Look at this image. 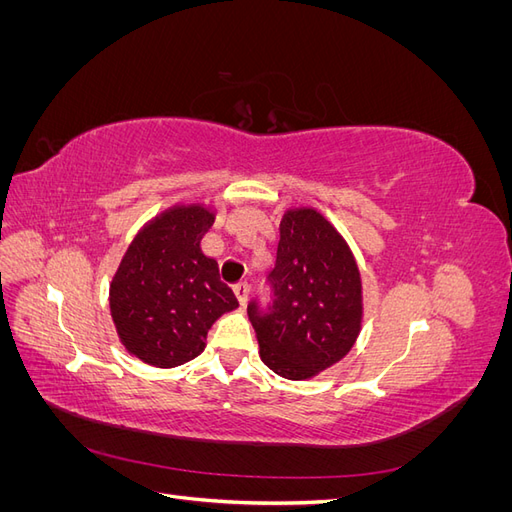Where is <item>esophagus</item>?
Listing matches in <instances>:
<instances>
[{
  "label": "esophagus",
  "instance_id": "obj_1",
  "mask_svg": "<svg viewBox=\"0 0 512 512\" xmlns=\"http://www.w3.org/2000/svg\"><path fill=\"white\" fill-rule=\"evenodd\" d=\"M232 290H235L239 303L245 307V305H247V299H250V284H247V282H239V284L232 286Z\"/></svg>",
  "mask_w": 512,
  "mask_h": 512
}]
</instances>
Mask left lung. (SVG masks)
<instances>
[{
    "mask_svg": "<svg viewBox=\"0 0 512 512\" xmlns=\"http://www.w3.org/2000/svg\"><path fill=\"white\" fill-rule=\"evenodd\" d=\"M269 284L271 305H247L262 363L282 378L307 380L342 361L361 331V273L322 213L309 207L284 213Z\"/></svg>",
    "mask_w": 512,
    "mask_h": 512,
    "instance_id": "1",
    "label": "left lung"
}]
</instances>
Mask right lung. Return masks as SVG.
<instances>
[{
	"instance_id": "add662e5",
	"label": "right lung",
	"mask_w": 512,
	"mask_h": 512,
	"mask_svg": "<svg viewBox=\"0 0 512 512\" xmlns=\"http://www.w3.org/2000/svg\"><path fill=\"white\" fill-rule=\"evenodd\" d=\"M215 213L203 205L170 207L130 243L111 282V316L136 359L177 367L205 350L211 324L239 305L200 252Z\"/></svg>"
}]
</instances>
